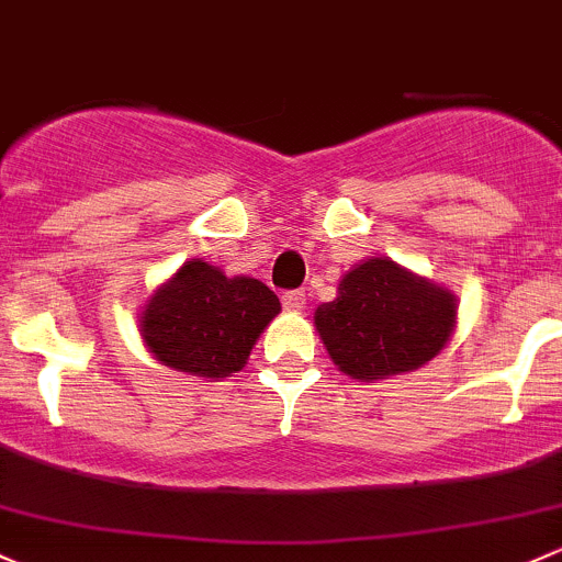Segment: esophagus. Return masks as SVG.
Returning <instances> with one entry per match:
<instances>
[{
	"label": "esophagus",
	"instance_id": "34e87169",
	"mask_svg": "<svg viewBox=\"0 0 562 562\" xmlns=\"http://www.w3.org/2000/svg\"><path fill=\"white\" fill-rule=\"evenodd\" d=\"M283 308L289 311H303L305 303H308V297H305V292H300V289H294V292H283Z\"/></svg>",
	"mask_w": 562,
	"mask_h": 562
}]
</instances>
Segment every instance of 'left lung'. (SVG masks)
I'll use <instances>...</instances> for the list:
<instances>
[{"instance_id":"left-lung-1","label":"left lung","mask_w":562,"mask_h":562,"mask_svg":"<svg viewBox=\"0 0 562 562\" xmlns=\"http://www.w3.org/2000/svg\"><path fill=\"white\" fill-rule=\"evenodd\" d=\"M329 360L357 381L411 373L443 351L457 327L452 289L390 257L346 270L333 303L314 314Z\"/></svg>"}]
</instances>
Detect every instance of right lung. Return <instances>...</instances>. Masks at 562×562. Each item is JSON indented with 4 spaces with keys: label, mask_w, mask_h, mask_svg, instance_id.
<instances>
[{
    "label": "right lung",
    "mask_w": 562,
    "mask_h": 562,
    "mask_svg": "<svg viewBox=\"0 0 562 562\" xmlns=\"http://www.w3.org/2000/svg\"><path fill=\"white\" fill-rule=\"evenodd\" d=\"M279 314V297L259 279H229L205 259H189L154 289L137 322L161 366L222 381L246 368L254 344Z\"/></svg>",
    "instance_id": "obj_1"
}]
</instances>
